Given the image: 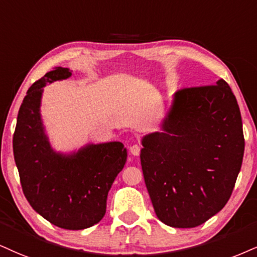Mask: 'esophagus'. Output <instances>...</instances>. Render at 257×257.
<instances>
[{
	"label": "esophagus",
	"mask_w": 257,
	"mask_h": 257,
	"mask_svg": "<svg viewBox=\"0 0 257 257\" xmlns=\"http://www.w3.org/2000/svg\"><path fill=\"white\" fill-rule=\"evenodd\" d=\"M130 153H131V155H134V156H139V154H141V148H139V145H132V147L130 148Z\"/></svg>",
	"instance_id": "esophagus-1"
}]
</instances>
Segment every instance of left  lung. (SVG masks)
Wrapping results in <instances>:
<instances>
[{
    "mask_svg": "<svg viewBox=\"0 0 257 257\" xmlns=\"http://www.w3.org/2000/svg\"><path fill=\"white\" fill-rule=\"evenodd\" d=\"M162 131L142 139L141 163L156 216L195 227L225 206L244 154L242 118L224 80L176 91Z\"/></svg>",
    "mask_w": 257,
    "mask_h": 257,
    "instance_id": "1",
    "label": "left lung"
}]
</instances>
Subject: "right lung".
Segmentation results:
<instances>
[{"label": "right lung", "mask_w": 257, "mask_h": 257, "mask_svg": "<svg viewBox=\"0 0 257 257\" xmlns=\"http://www.w3.org/2000/svg\"><path fill=\"white\" fill-rule=\"evenodd\" d=\"M70 76L68 68H57L31 85L19 109L13 151L33 210L62 229L83 230L103 218L107 195L127 151L120 142L87 144L71 154L51 148L40 114L43 88Z\"/></svg>", "instance_id": "add662e5"}]
</instances>
